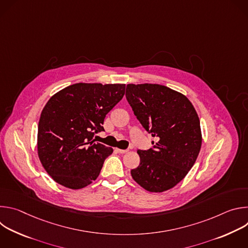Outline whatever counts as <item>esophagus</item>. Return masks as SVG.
I'll list each match as a JSON object with an SVG mask.
<instances>
[{
  "label": "esophagus",
  "mask_w": 248,
  "mask_h": 248,
  "mask_svg": "<svg viewBox=\"0 0 248 248\" xmlns=\"http://www.w3.org/2000/svg\"><path fill=\"white\" fill-rule=\"evenodd\" d=\"M116 150H117V152H119V153H121V154H124V153H127V152H128L127 149H119V148H117Z\"/></svg>",
  "instance_id": "esophagus-1"
}]
</instances>
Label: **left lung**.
Instances as JSON below:
<instances>
[{
  "label": "left lung",
  "mask_w": 248,
  "mask_h": 248,
  "mask_svg": "<svg viewBox=\"0 0 248 248\" xmlns=\"http://www.w3.org/2000/svg\"><path fill=\"white\" fill-rule=\"evenodd\" d=\"M125 97L142 126L157 137L153 148L137 150L140 164L130 170L144 189L163 192L184 180L199 154L200 121L191 102L160 84H127Z\"/></svg>",
  "instance_id": "left-lung-1"
}]
</instances>
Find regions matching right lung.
Masks as SVG:
<instances>
[{
    "mask_svg": "<svg viewBox=\"0 0 248 248\" xmlns=\"http://www.w3.org/2000/svg\"><path fill=\"white\" fill-rule=\"evenodd\" d=\"M124 84L76 83L50 98L38 124L42 166L58 184L79 189L95 181L113 148L94 142L104 119L124 95Z\"/></svg>",
    "mask_w": 248,
    "mask_h": 248,
    "instance_id": "add662e5",
    "label": "right lung"
}]
</instances>
